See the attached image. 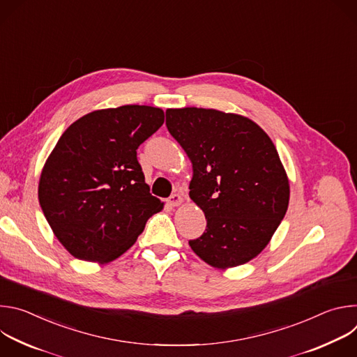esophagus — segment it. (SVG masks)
Returning <instances> with one entry per match:
<instances>
[{"mask_svg": "<svg viewBox=\"0 0 357 357\" xmlns=\"http://www.w3.org/2000/svg\"><path fill=\"white\" fill-rule=\"evenodd\" d=\"M168 205H171V206H179L181 203H182V196L179 195V193H174V195H171L169 197H168Z\"/></svg>", "mask_w": 357, "mask_h": 357, "instance_id": "esophagus-1", "label": "esophagus"}]
</instances>
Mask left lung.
<instances>
[{
  "instance_id": "8db88e82",
  "label": "left lung",
  "mask_w": 357,
  "mask_h": 357,
  "mask_svg": "<svg viewBox=\"0 0 357 357\" xmlns=\"http://www.w3.org/2000/svg\"><path fill=\"white\" fill-rule=\"evenodd\" d=\"M167 128L189 157V196L206 230L190 248L215 268L248 263L285 216L289 183L275 145L247 117L213 109H168Z\"/></svg>"
}]
</instances>
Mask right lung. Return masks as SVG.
<instances>
[{
	"label": "right lung",
	"mask_w": 357,
	"mask_h": 357,
	"mask_svg": "<svg viewBox=\"0 0 357 357\" xmlns=\"http://www.w3.org/2000/svg\"><path fill=\"white\" fill-rule=\"evenodd\" d=\"M164 112L121 106L91 112L59 138L40 174L38 197L73 257L109 263L126 252L164 208L149 193L138 146L164 124Z\"/></svg>",
	"instance_id": "right-lung-1"
}]
</instances>
